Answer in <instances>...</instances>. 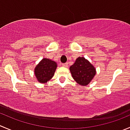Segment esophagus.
I'll return each instance as SVG.
<instances>
[{
	"label": "esophagus",
	"instance_id": "34e87169",
	"mask_svg": "<svg viewBox=\"0 0 130 130\" xmlns=\"http://www.w3.org/2000/svg\"><path fill=\"white\" fill-rule=\"evenodd\" d=\"M61 65H62L63 67H67V63H62Z\"/></svg>",
	"mask_w": 130,
	"mask_h": 130
}]
</instances>
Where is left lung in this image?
I'll use <instances>...</instances> for the list:
<instances>
[{"instance_id":"left-lung-1","label":"left lung","mask_w":130,"mask_h":130,"mask_svg":"<svg viewBox=\"0 0 130 130\" xmlns=\"http://www.w3.org/2000/svg\"><path fill=\"white\" fill-rule=\"evenodd\" d=\"M70 70L73 79L82 86L88 85L96 74L94 66L84 57L78 58L70 67Z\"/></svg>"}]
</instances>
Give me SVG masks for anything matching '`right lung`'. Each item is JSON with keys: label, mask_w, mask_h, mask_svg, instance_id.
Wrapping results in <instances>:
<instances>
[{"label": "right lung", "mask_w": 130, "mask_h": 130, "mask_svg": "<svg viewBox=\"0 0 130 130\" xmlns=\"http://www.w3.org/2000/svg\"><path fill=\"white\" fill-rule=\"evenodd\" d=\"M57 67L55 61L48 58L42 59L35 69V75L39 83H45L53 76Z\"/></svg>", "instance_id": "1"}]
</instances>
